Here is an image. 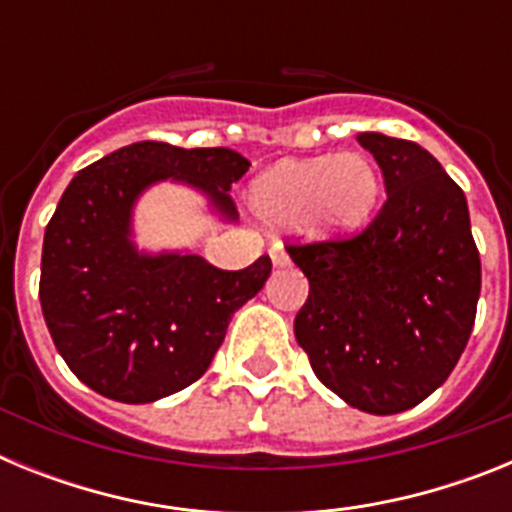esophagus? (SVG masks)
<instances>
[{
  "label": "esophagus",
  "instance_id": "34e87169",
  "mask_svg": "<svg viewBox=\"0 0 512 512\" xmlns=\"http://www.w3.org/2000/svg\"><path fill=\"white\" fill-rule=\"evenodd\" d=\"M269 256H271V264L277 266H287L289 264V256H287V251H284V246L282 243H274V246L269 248Z\"/></svg>",
  "mask_w": 512,
  "mask_h": 512
}]
</instances>
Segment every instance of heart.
<instances>
[{
    "label": "heart",
    "mask_w": 512,
    "mask_h": 512,
    "mask_svg": "<svg viewBox=\"0 0 512 512\" xmlns=\"http://www.w3.org/2000/svg\"><path fill=\"white\" fill-rule=\"evenodd\" d=\"M382 194L377 164L364 153L284 161L253 184V207L279 225L302 223L310 233L346 235L372 217Z\"/></svg>",
    "instance_id": "obj_1"
}]
</instances>
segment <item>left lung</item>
Returning a JSON list of instances; mask_svg holds the SVG:
<instances>
[{
  "mask_svg": "<svg viewBox=\"0 0 512 512\" xmlns=\"http://www.w3.org/2000/svg\"><path fill=\"white\" fill-rule=\"evenodd\" d=\"M387 200L361 233L287 243L310 295L295 338L351 408L395 415L436 392L467 348L482 266L467 197L413 140L361 133Z\"/></svg>",
  "mask_w": 512,
  "mask_h": 512,
  "instance_id": "1",
  "label": "left lung"
}]
</instances>
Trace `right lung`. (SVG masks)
I'll list each match as a JSON object with an SVG mask.
<instances>
[{"label":"right lung","mask_w":512,"mask_h":512,"mask_svg":"<svg viewBox=\"0 0 512 512\" xmlns=\"http://www.w3.org/2000/svg\"><path fill=\"white\" fill-rule=\"evenodd\" d=\"M248 166L230 148L143 140L71 179L45 228L40 307L58 354L94 392L140 405L207 372L233 312L269 279L271 259L223 271L194 253H140L130 217L143 189L174 179L235 220L228 192Z\"/></svg>","instance_id":"obj_1"}]
</instances>
